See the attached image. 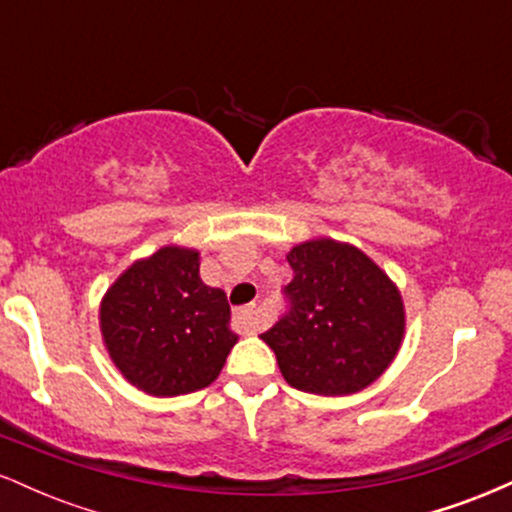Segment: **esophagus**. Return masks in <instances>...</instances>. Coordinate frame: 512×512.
I'll use <instances>...</instances> for the list:
<instances>
[{
	"instance_id": "esophagus-1",
	"label": "esophagus",
	"mask_w": 512,
	"mask_h": 512,
	"mask_svg": "<svg viewBox=\"0 0 512 512\" xmlns=\"http://www.w3.org/2000/svg\"><path fill=\"white\" fill-rule=\"evenodd\" d=\"M233 320H236L238 330L245 332V334H255L257 332V305L250 303L245 305V308H238L236 313H233Z\"/></svg>"
}]
</instances>
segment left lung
<instances>
[{
	"label": "left lung",
	"instance_id": "left-lung-1",
	"mask_svg": "<svg viewBox=\"0 0 512 512\" xmlns=\"http://www.w3.org/2000/svg\"><path fill=\"white\" fill-rule=\"evenodd\" d=\"M289 310L262 334L281 375L313 395H354L385 373L404 337L390 276L349 243L317 238L289 255Z\"/></svg>",
	"mask_w": 512,
	"mask_h": 512
}]
</instances>
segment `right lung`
<instances>
[{"label": "right lung", "instance_id": "1", "mask_svg": "<svg viewBox=\"0 0 512 512\" xmlns=\"http://www.w3.org/2000/svg\"><path fill=\"white\" fill-rule=\"evenodd\" d=\"M231 305L199 279V252L161 248L134 262L101 303V332L120 373L146 395L175 397L219 378L238 337Z\"/></svg>", "mask_w": 512, "mask_h": 512}]
</instances>
